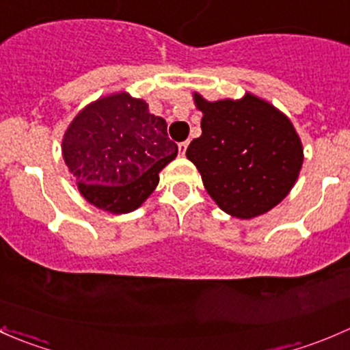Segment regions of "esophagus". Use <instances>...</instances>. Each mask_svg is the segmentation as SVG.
I'll list each match as a JSON object with an SVG mask.
<instances>
[{
  "instance_id": "obj_1",
  "label": "esophagus",
  "mask_w": 350,
  "mask_h": 350,
  "mask_svg": "<svg viewBox=\"0 0 350 350\" xmlns=\"http://www.w3.org/2000/svg\"><path fill=\"white\" fill-rule=\"evenodd\" d=\"M188 146H189V140H185V142L179 144V152L185 155L186 154V149H188Z\"/></svg>"
}]
</instances>
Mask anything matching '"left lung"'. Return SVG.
<instances>
[{
    "mask_svg": "<svg viewBox=\"0 0 350 350\" xmlns=\"http://www.w3.org/2000/svg\"><path fill=\"white\" fill-rule=\"evenodd\" d=\"M201 135L186 155L200 171L208 195L237 218H254L276 206L298 179L301 140L295 126L273 105L245 94L242 100L206 101Z\"/></svg>",
    "mask_w": 350,
    "mask_h": 350,
    "instance_id": "1",
    "label": "left lung"
}]
</instances>
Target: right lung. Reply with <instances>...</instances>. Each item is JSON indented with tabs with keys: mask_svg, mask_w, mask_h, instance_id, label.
Returning a JSON list of instances; mask_svg holds the SVG:
<instances>
[{
	"mask_svg": "<svg viewBox=\"0 0 350 350\" xmlns=\"http://www.w3.org/2000/svg\"><path fill=\"white\" fill-rule=\"evenodd\" d=\"M62 155L81 195L111 213H129L149 198L159 171L178 155L167 123L146 101L109 94L86 107L67 129Z\"/></svg>",
	"mask_w": 350,
	"mask_h": 350,
	"instance_id": "add662e5",
	"label": "right lung"
}]
</instances>
